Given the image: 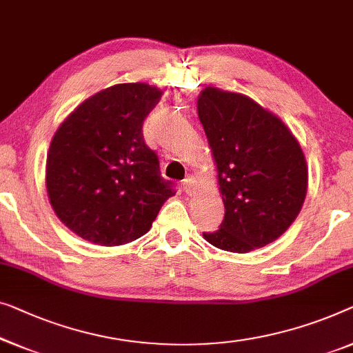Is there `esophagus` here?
I'll return each instance as SVG.
<instances>
[{
  "instance_id": "obj_1",
  "label": "esophagus",
  "mask_w": 353,
  "mask_h": 353,
  "mask_svg": "<svg viewBox=\"0 0 353 353\" xmlns=\"http://www.w3.org/2000/svg\"><path fill=\"white\" fill-rule=\"evenodd\" d=\"M183 189H185L188 196H191V194H194V191H196V180H194L192 176L185 178V181H183Z\"/></svg>"
}]
</instances>
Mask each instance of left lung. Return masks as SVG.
I'll return each mask as SVG.
<instances>
[{
  "label": "left lung",
  "mask_w": 353,
  "mask_h": 353,
  "mask_svg": "<svg viewBox=\"0 0 353 353\" xmlns=\"http://www.w3.org/2000/svg\"><path fill=\"white\" fill-rule=\"evenodd\" d=\"M197 111L226 208L218 231L203 237L232 253L274 242L298 216L307 192V165L298 140L247 95L207 88Z\"/></svg>",
  "instance_id": "1"
}]
</instances>
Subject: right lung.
Returning <instances> with one entry per match:
<instances>
[{"label": "right lung", "instance_id": "obj_1", "mask_svg": "<svg viewBox=\"0 0 353 353\" xmlns=\"http://www.w3.org/2000/svg\"><path fill=\"white\" fill-rule=\"evenodd\" d=\"M161 94L143 83L111 85L55 132L46 186L54 212L79 237L103 247L137 240L176 192L143 139V122Z\"/></svg>", "mask_w": 353, "mask_h": 353}]
</instances>
